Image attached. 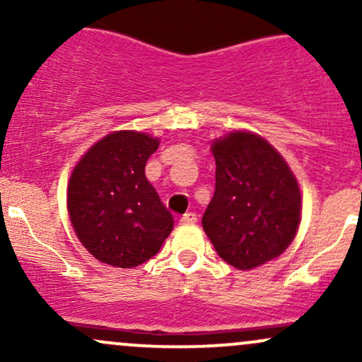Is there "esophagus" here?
I'll return each mask as SVG.
<instances>
[{"label":"esophagus","mask_w":362,"mask_h":362,"mask_svg":"<svg viewBox=\"0 0 362 362\" xmlns=\"http://www.w3.org/2000/svg\"><path fill=\"white\" fill-rule=\"evenodd\" d=\"M198 222V215L194 211H187L180 217V224H196Z\"/></svg>","instance_id":"34e87169"}]
</instances>
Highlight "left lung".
<instances>
[{
    "mask_svg": "<svg viewBox=\"0 0 362 362\" xmlns=\"http://www.w3.org/2000/svg\"><path fill=\"white\" fill-rule=\"evenodd\" d=\"M215 192L202 224L217 254L254 269L293 243L301 192L286 159L259 134L233 131L211 144Z\"/></svg>",
    "mask_w": 362,
    "mask_h": 362,
    "instance_id": "1",
    "label": "left lung"
}]
</instances>
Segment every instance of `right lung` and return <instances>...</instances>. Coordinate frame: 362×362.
Wrapping results in <instances>:
<instances>
[{"instance_id": "right-lung-1", "label": "right lung", "mask_w": 362, "mask_h": 362, "mask_svg": "<svg viewBox=\"0 0 362 362\" xmlns=\"http://www.w3.org/2000/svg\"><path fill=\"white\" fill-rule=\"evenodd\" d=\"M158 147L151 134L115 131L96 141L69 177V221L80 243L105 264H144L173 229V215L145 177Z\"/></svg>"}]
</instances>
